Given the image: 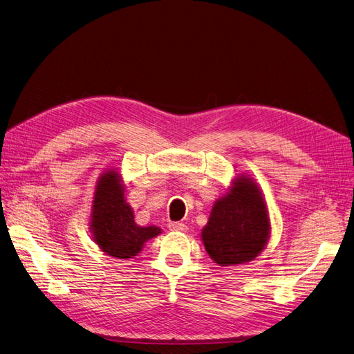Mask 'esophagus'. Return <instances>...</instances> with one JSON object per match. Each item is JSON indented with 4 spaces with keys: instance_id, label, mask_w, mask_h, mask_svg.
<instances>
[{
    "instance_id": "esophagus-1",
    "label": "esophagus",
    "mask_w": 354,
    "mask_h": 354,
    "mask_svg": "<svg viewBox=\"0 0 354 354\" xmlns=\"http://www.w3.org/2000/svg\"><path fill=\"white\" fill-rule=\"evenodd\" d=\"M168 227H169V230H173V232H186L187 230L186 224L185 223H178V221L169 223Z\"/></svg>"
}]
</instances>
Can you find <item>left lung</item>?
I'll return each instance as SVG.
<instances>
[{"label":"left lung","instance_id":"8db88e82","mask_svg":"<svg viewBox=\"0 0 354 354\" xmlns=\"http://www.w3.org/2000/svg\"><path fill=\"white\" fill-rule=\"evenodd\" d=\"M270 223L261 192L246 177H239L226 196L216 201L202 241L218 266L254 260L266 246Z\"/></svg>","mask_w":354,"mask_h":354}]
</instances>
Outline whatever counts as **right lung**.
Returning a JSON list of instances; mask_svg holds the SVG:
<instances>
[{"mask_svg":"<svg viewBox=\"0 0 354 354\" xmlns=\"http://www.w3.org/2000/svg\"><path fill=\"white\" fill-rule=\"evenodd\" d=\"M91 230L100 250L115 259H131L146 241L160 233L159 227L136 224L131 207L124 199V187L116 171L104 173L95 187Z\"/></svg>","mask_w":354,"mask_h":354,"instance_id":"1","label":"right lung"}]
</instances>
